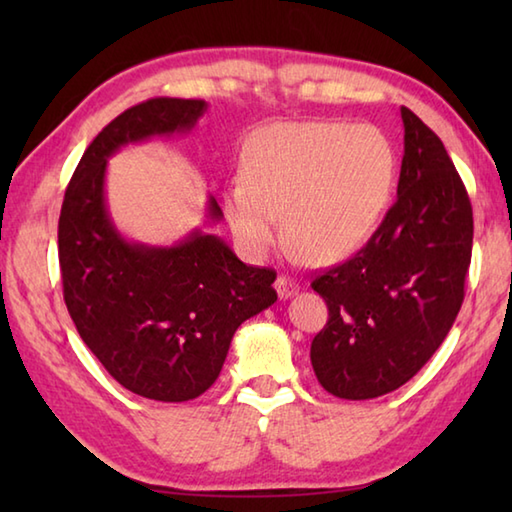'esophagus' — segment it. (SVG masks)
<instances>
[{
  "mask_svg": "<svg viewBox=\"0 0 512 512\" xmlns=\"http://www.w3.org/2000/svg\"><path fill=\"white\" fill-rule=\"evenodd\" d=\"M275 288H277L279 299H288V297L297 295V292H299V286H297L295 281H292L290 277H286V275H279V277H277Z\"/></svg>",
  "mask_w": 512,
  "mask_h": 512,
  "instance_id": "1",
  "label": "esophagus"
}]
</instances>
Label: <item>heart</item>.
<instances>
[{"mask_svg": "<svg viewBox=\"0 0 512 512\" xmlns=\"http://www.w3.org/2000/svg\"><path fill=\"white\" fill-rule=\"evenodd\" d=\"M394 178V147L372 125L275 123L248 140L224 213L253 259L277 246L284 215L292 244L312 262H336L374 233Z\"/></svg>", "mask_w": 512, "mask_h": 512, "instance_id": "heart-1", "label": "heart"}]
</instances>
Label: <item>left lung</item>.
<instances>
[{
    "mask_svg": "<svg viewBox=\"0 0 512 512\" xmlns=\"http://www.w3.org/2000/svg\"><path fill=\"white\" fill-rule=\"evenodd\" d=\"M398 198L367 244L312 281L328 303L310 361L345 400L405 385L436 354L464 301L473 209L442 140L407 107Z\"/></svg>",
    "mask_w": 512,
    "mask_h": 512,
    "instance_id": "8db88e82",
    "label": "left lung"
}]
</instances>
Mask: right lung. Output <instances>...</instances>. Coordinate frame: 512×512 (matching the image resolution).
<instances>
[{"label": "right lung", "instance_id": "right-lung-1", "mask_svg": "<svg viewBox=\"0 0 512 512\" xmlns=\"http://www.w3.org/2000/svg\"><path fill=\"white\" fill-rule=\"evenodd\" d=\"M204 110L200 99L158 96L116 116L85 149L59 217L63 299L81 339L125 389L162 402L204 394L235 330L277 301L275 270L239 262L220 237L132 244L107 213V158L127 143L189 132ZM220 217L211 198L209 220Z\"/></svg>", "mask_w": 512, "mask_h": 512}]
</instances>
